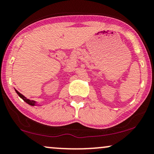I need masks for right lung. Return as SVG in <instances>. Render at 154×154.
Segmentation results:
<instances>
[{"label":"right lung","instance_id":"right-lung-1","mask_svg":"<svg viewBox=\"0 0 154 154\" xmlns=\"http://www.w3.org/2000/svg\"><path fill=\"white\" fill-rule=\"evenodd\" d=\"M15 91H16V93H17V95H18L21 98L23 99V100L25 102V103H27V104H29V105H32V106H34V105H36V102H35V101H34V100H29V99H27V98H26V97H25V96H24L23 95H22L21 93H20L19 92L17 91V90H15Z\"/></svg>","mask_w":154,"mask_h":154}]
</instances>
